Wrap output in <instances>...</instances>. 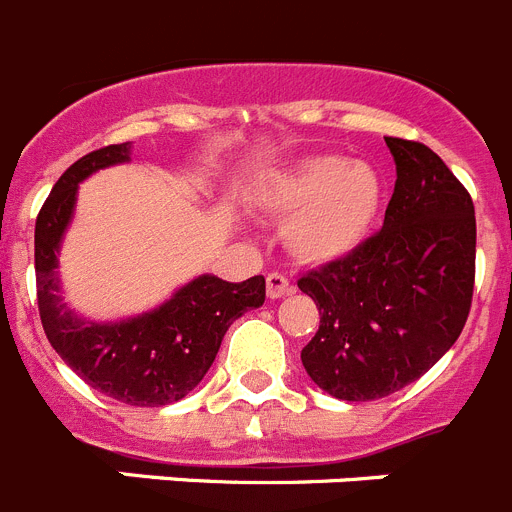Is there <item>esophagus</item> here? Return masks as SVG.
I'll list each match as a JSON object with an SVG mask.
<instances>
[{"label": "esophagus", "instance_id": "34e87169", "mask_svg": "<svg viewBox=\"0 0 512 512\" xmlns=\"http://www.w3.org/2000/svg\"><path fill=\"white\" fill-rule=\"evenodd\" d=\"M292 284H289V279L284 277V274H277V271H274V274H269V277H266V297H269V300H279V297H284V295H292Z\"/></svg>", "mask_w": 512, "mask_h": 512}]
</instances>
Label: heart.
<instances>
[{
	"label": "heart",
	"mask_w": 512,
	"mask_h": 512,
	"mask_svg": "<svg viewBox=\"0 0 512 512\" xmlns=\"http://www.w3.org/2000/svg\"><path fill=\"white\" fill-rule=\"evenodd\" d=\"M382 197L377 169L343 153L302 158L256 192L264 210L292 215L284 243L307 264H330L354 253L372 235Z\"/></svg>",
	"instance_id": "heart-1"
}]
</instances>
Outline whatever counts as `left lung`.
<instances>
[{"label":"left lung","instance_id":"8db88e82","mask_svg":"<svg viewBox=\"0 0 512 512\" xmlns=\"http://www.w3.org/2000/svg\"><path fill=\"white\" fill-rule=\"evenodd\" d=\"M384 143L397 182L382 230L297 282L320 310L302 366L320 390L348 402L379 400L423 377L472 307V197L428 146Z\"/></svg>","mask_w":512,"mask_h":512}]
</instances>
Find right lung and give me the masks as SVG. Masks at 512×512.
Masks as SVG:
<instances>
[{"mask_svg":"<svg viewBox=\"0 0 512 512\" xmlns=\"http://www.w3.org/2000/svg\"><path fill=\"white\" fill-rule=\"evenodd\" d=\"M130 143L99 148L63 171L35 220V282L45 336L66 364L102 395L138 408H161L202 382L225 330L264 305V277L223 282L202 274L158 307L110 323L71 310L61 295L58 253L71 225L79 184L94 171L128 164Z\"/></svg>","mask_w":512,"mask_h":512,"instance_id":"right-lung-1","label":"right lung"}]
</instances>
